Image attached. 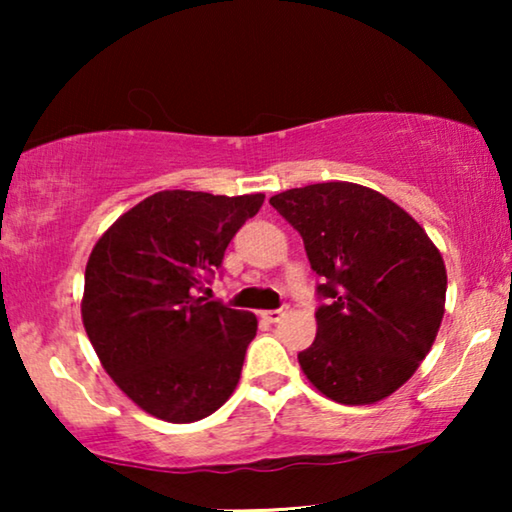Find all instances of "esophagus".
Masks as SVG:
<instances>
[{"label":"esophagus","instance_id":"1","mask_svg":"<svg viewBox=\"0 0 512 512\" xmlns=\"http://www.w3.org/2000/svg\"><path fill=\"white\" fill-rule=\"evenodd\" d=\"M286 314H289V307H279V310H265V312H261V317L268 321V324H277V321H282Z\"/></svg>","mask_w":512,"mask_h":512}]
</instances>
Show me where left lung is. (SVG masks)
<instances>
[{
	"label": "left lung",
	"instance_id": "obj_1",
	"mask_svg": "<svg viewBox=\"0 0 512 512\" xmlns=\"http://www.w3.org/2000/svg\"><path fill=\"white\" fill-rule=\"evenodd\" d=\"M270 205L298 230L317 293V338L298 363L321 394L370 405L394 394L429 354L445 314L447 272L412 216L373 188L326 181Z\"/></svg>",
	"mask_w": 512,
	"mask_h": 512
}]
</instances>
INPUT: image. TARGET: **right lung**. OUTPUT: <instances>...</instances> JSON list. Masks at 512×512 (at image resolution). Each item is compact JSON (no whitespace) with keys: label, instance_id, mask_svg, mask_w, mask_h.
Returning <instances> with one entry per match:
<instances>
[{"label":"right lung","instance_id":"1","mask_svg":"<svg viewBox=\"0 0 512 512\" xmlns=\"http://www.w3.org/2000/svg\"><path fill=\"white\" fill-rule=\"evenodd\" d=\"M265 200L160 191L116 219L86 265L81 317L104 370L149 415L191 424L240 382L258 321L200 298L226 247Z\"/></svg>","mask_w":512,"mask_h":512}]
</instances>
